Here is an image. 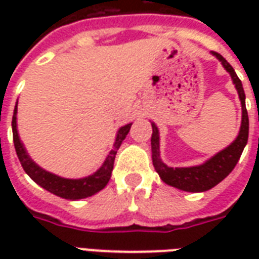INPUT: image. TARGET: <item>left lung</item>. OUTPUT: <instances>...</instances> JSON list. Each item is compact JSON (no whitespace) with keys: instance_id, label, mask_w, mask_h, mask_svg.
Returning <instances> with one entry per match:
<instances>
[{"instance_id":"left-lung-1","label":"left lung","mask_w":259,"mask_h":259,"mask_svg":"<svg viewBox=\"0 0 259 259\" xmlns=\"http://www.w3.org/2000/svg\"><path fill=\"white\" fill-rule=\"evenodd\" d=\"M213 56H217L222 62L223 67L229 71L233 82L237 87L239 94V99L242 103V125L237 140L225 150H222L215 154L212 158L204 162L203 165L189 166V168H169L160 160V142H158V130L157 126L152 122V158L156 172L160 175L161 180L168 185L176 187L179 189L187 191V192H204L208 191L217 184H219L223 179L229 176L231 170L235 168L238 160L241 158V154L245 149L249 138V115L246 110L245 103V91L242 87L241 79L238 78L235 71L221 54L213 52Z\"/></svg>"}]
</instances>
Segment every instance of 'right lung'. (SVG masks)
Instances as JSON below:
<instances>
[{"mask_svg": "<svg viewBox=\"0 0 259 259\" xmlns=\"http://www.w3.org/2000/svg\"><path fill=\"white\" fill-rule=\"evenodd\" d=\"M16 114H17V105L14 109L13 119H12V129H13V142L14 148H16V153L17 157L21 162L22 168L25 170L29 177L34 183H37L40 187H42L47 191H50L51 193H54L56 196L64 197V199H70V200H78V199H84L89 197L94 193L99 192L101 189L106 187V184L109 183L111 172H113L114 160H115V154L117 150L119 149L122 141L125 140L130 130L129 125L122 126L121 129L118 130L117 138H115V144H114V149L109 153V156L106 157V161L103 162V165L97 170V172L84 179H78V180H72V179H63L56 175L47 172V170L41 169L40 166L36 165L30 157L26 153V150L24 149L20 138H18L17 133V123H16Z\"/></svg>", "mask_w": 259, "mask_h": 259, "instance_id": "right-lung-1", "label": "right lung"}]
</instances>
